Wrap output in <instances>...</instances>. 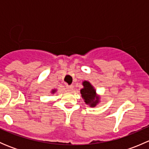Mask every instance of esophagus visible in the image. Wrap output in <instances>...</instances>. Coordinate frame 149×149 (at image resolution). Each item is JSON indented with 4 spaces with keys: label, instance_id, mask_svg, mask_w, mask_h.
<instances>
[{
    "label": "esophagus",
    "instance_id": "esophagus-1",
    "mask_svg": "<svg viewBox=\"0 0 149 149\" xmlns=\"http://www.w3.org/2000/svg\"><path fill=\"white\" fill-rule=\"evenodd\" d=\"M73 89V86L70 85V86H66V90L68 91H72Z\"/></svg>",
    "mask_w": 149,
    "mask_h": 149
}]
</instances>
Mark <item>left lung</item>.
<instances>
[{"label":"left lung","mask_w":149,"mask_h":149,"mask_svg":"<svg viewBox=\"0 0 149 149\" xmlns=\"http://www.w3.org/2000/svg\"><path fill=\"white\" fill-rule=\"evenodd\" d=\"M84 88L81 89L82 98L86 104H88L91 107H94L97 104L100 102V97L97 96L96 90L93 86L87 81L83 82Z\"/></svg>","instance_id":"left-lung-1"}]
</instances>
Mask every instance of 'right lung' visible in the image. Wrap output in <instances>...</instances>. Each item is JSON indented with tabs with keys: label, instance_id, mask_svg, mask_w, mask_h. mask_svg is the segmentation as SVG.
Masks as SVG:
<instances>
[{
	"label": "right lung",
	"instance_id": "add662e5",
	"mask_svg": "<svg viewBox=\"0 0 149 149\" xmlns=\"http://www.w3.org/2000/svg\"><path fill=\"white\" fill-rule=\"evenodd\" d=\"M55 91H56V89H53V90H52V94H54V93H55Z\"/></svg>",
	"mask_w": 149,
	"mask_h": 149
}]
</instances>
